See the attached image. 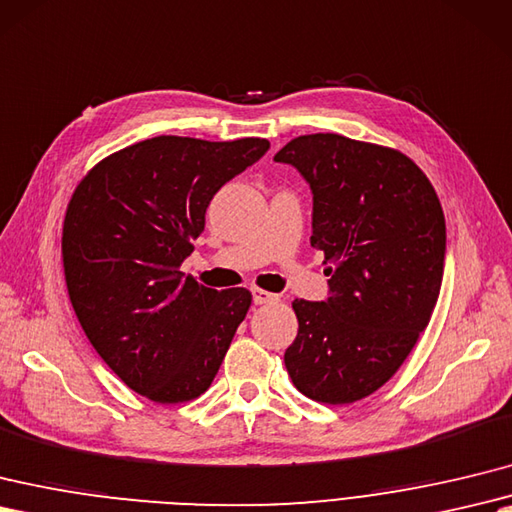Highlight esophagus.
Returning a JSON list of instances; mask_svg holds the SVG:
<instances>
[{
    "mask_svg": "<svg viewBox=\"0 0 512 512\" xmlns=\"http://www.w3.org/2000/svg\"><path fill=\"white\" fill-rule=\"evenodd\" d=\"M275 301H279V294H272V292L259 290V288L253 290V303L255 305H266V303H275Z\"/></svg>",
    "mask_w": 512,
    "mask_h": 512,
    "instance_id": "esophagus-1",
    "label": "esophagus"
}]
</instances>
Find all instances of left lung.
Here are the masks:
<instances>
[{
  "label": "left lung",
  "instance_id": "1",
  "mask_svg": "<svg viewBox=\"0 0 512 512\" xmlns=\"http://www.w3.org/2000/svg\"><path fill=\"white\" fill-rule=\"evenodd\" d=\"M312 189V237L325 253L329 296L292 303L299 334L285 368L305 397L353 403L384 386L430 323L447 231L432 183L397 150L334 133L285 144Z\"/></svg>",
  "mask_w": 512,
  "mask_h": 512
}]
</instances>
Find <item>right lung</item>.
<instances>
[{"label": "right lung", "mask_w": 512, "mask_h": 512, "mask_svg": "<svg viewBox=\"0 0 512 512\" xmlns=\"http://www.w3.org/2000/svg\"><path fill=\"white\" fill-rule=\"evenodd\" d=\"M268 148L259 137H152L100 161L71 196V305L93 349L139 395L181 403L216 377L251 292L205 288L181 264L205 231L211 198Z\"/></svg>", "instance_id": "right-lung-1"}]
</instances>
